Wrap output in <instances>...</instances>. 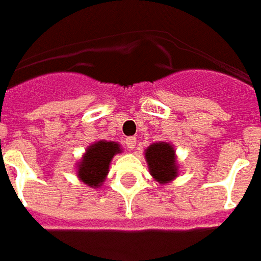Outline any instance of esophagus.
<instances>
[{"mask_svg": "<svg viewBox=\"0 0 261 261\" xmlns=\"http://www.w3.org/2000/svg\"><path fill=\"white\" fill-rule=\"evenodd\" d=\"M136 137H128L126 140H125V144H126V147L130 148V149H133V148L136 147Z\"/></svg>", "mask_w": 261, "mask_h": 261, "instance_id": "1", "label": "esophagus"}]
</instances>
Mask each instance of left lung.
Here are the masks:
<instances>
[{
	"instance_id": "left-lung-1",
	"label": "left lung",
	"mask_w": 261,
	"mask_h": 261,
	"mask_svg": "<svg viewBox=\"0 0 261 261\" xmlns=\"http://www.w3.org/2000/svg\"><path fill=\"white\" fill-rule=\"evenodd\" d=\"M175 151L170 144L156 143L145 151L149 172L159 183H168L176 176Z\"/></svg>"
}]
</instances>
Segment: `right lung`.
I'll use <instances>...</instances> for the list:
<instances>
[{"label": "right lung", "instance_id": "add662e5", "mask_svg": "<svg viewBox=\"0 0 261 261\" xmlns=\"http://www.w3.org/2000/svg\"><path fill=\"white\" fill-rule=\"evenodd\" d=\"M120 145L112 141H98L87 148L82 162L78 166V176L87 186H101L109 171L110 160L120 153Z\"/></svg>", "mask_w": 261, "mask_h": 261}]
</instances>
